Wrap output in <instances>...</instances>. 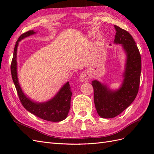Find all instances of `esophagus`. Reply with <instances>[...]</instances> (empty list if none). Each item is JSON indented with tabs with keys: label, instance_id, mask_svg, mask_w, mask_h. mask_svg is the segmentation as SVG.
Instances as JSON below:
<instances>
[{
	"label": "esophagus",
	"instance_id": "obj_1",
	"mask_svg": "<svg viewBox=\"0 0 154 154\" xmlns=\"http://www.w3.org/2000/svg\"><path fill=\"white\" fill-rule=\"evenodd\" d=\"M89 79V75L86 72H83V73H81L79 76V80L81 82L85 83L87 82V81Z\"/></svg>",
	"mask_w": 154,
	"mask_h": 154
}]
</instances>
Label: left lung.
<instances>
[{"label":"left lung","mask_w":154,"mask_h":154,"mask_svg":"<svg viewBox=\"0 0 154 154\" xmlns=\"http://www.w3.org/2000/svg\"><path fill=\"white\" fill-rule=\"evenodd\" d=\"M114 44H121L126 54L123 82L120 89L110 90L97 80L92 81L94 103L99 115L111 119L122 113L134 100L138 93L141 74V56L136 42L129 32L114 25Z\"/></svg>","instance_id":"1"}]
</instances>
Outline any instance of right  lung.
Listing matches in <instances>:
<instances>
[{"instance_id": "1", "label": "right lung", "mask_w": 154, "mask_h": 154, "mask_svg": "<svg viewBox=\"0 0 154 154\" xmlns=\"http://www.w3.org/2000/svg\"><path fill=\"white\" fill-rule=\"evenodd\" d=\"M35 33V32L33 30L25 32L19 37L17 42H16L11 66L12 80L17 91L20 100L26 109L34 115L43 120L51 122H60L66 119L70 109L72 92L69 83H65L53 99L45 103H36L29 99L23 93L18 83L16 61L18 42L22 39L30 36Z\"/></svg>"}]
</instances>
